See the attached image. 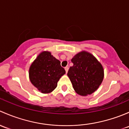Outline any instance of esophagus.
<instances>
[{
    "label": "esophagus",
    "instance_id": "1",
    "mask_svg": "<svg viewBox=\"0 0 129 129\" xmlns=\"http://www.w3.org/2000/svg\"><path fill=\"white\" fill-rule=\"evenodd\" d=\"M65 71H66V73H67L68 71V70H69V68L68 67H65Z\"/></svg>",
    "mask_w": 129,
    "mask_h": 129
}]
</instances>
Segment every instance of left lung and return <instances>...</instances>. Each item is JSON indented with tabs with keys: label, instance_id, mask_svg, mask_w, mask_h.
<instances>
[{
	"label": "left lung",
	"instance_id": "left-lung-1",
	"mask_svg": "<svg viewBox=\"0 0 129 129\" xmlns=\"http://www.w3.org/2000/svg\"><path fill=\"white\" fill-rule=\"evenodd\" d=\"M73 66L70 68V78L74 91L83 96L95 92L104 79V69L92 54L83 51L71 59Z\"/></svg>",
	"mask_w": 129,
	"mask_h": 129
}]
</instances>
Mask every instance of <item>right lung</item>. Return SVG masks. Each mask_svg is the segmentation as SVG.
Returning a JSON list of instances; mask_svg holds the SVG:
<instances>
[{
    "mask_svg": "<svg viewBox=\"0 0 129 129\" xmlns=\"http://www.w3.org/2000/svg\"><path fill=\"white\" fill-rule=\"evenodd\" d=\"M66 73L58 59L50 51L38 55L29 69V78L31 84L43 94L50 93L56 87L61 77Z\"/></svg>",
    "mask_w": 129,
    "mask_h": 129,
    "instance_id": "1",
    "label": "right lung"
}]
</instances>
